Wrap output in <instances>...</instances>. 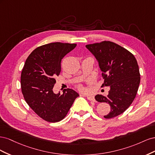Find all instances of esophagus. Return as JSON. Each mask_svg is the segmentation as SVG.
Masks as SVG:
<instances>
[{
  "label": "esophagus",
  "instance_id": "34e87169",
  "mask_svg": "<svg viewBox=\"0 0 155 155\" xmlns=\"http://www.w3.org/2000/svg\"><path fill=\"white\" fill-rule=\"evenodd\" d=\"M87 98L90 101H96L95 98L93 96H87Z\"/></svg>",
  "mask_w": 155,
  "mask_h": 155
}]
</instances>
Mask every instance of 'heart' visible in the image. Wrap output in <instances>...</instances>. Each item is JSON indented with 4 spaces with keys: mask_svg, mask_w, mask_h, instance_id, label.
<instances>
[{
    "mask_svg": "<svg viewBox=\"0 0 155 155\" xmlns=\"http://www.w3.org/2000/svg\"><path fill=\"white\" fill-rule=\"evenodd\" d=\"M78 88H79V90H81V91H83V90H84V88H83V87L82 85H79V86H78Z\"/></svg>",
    "mask_w": 155,
    "mask_h": 155,
    "instance_id": "b5f03b06",
    "label": "heart"
}]
</instances>
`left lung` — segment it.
Listing matches in <instances>:
<instances>
[{
  "label": "left lung",
  "mask_w": 155,
  "mask_h": 155,
  "mask_svg": "<svg viewBox=\"0 0 155 155\" xmlns=\"http://www.w3.org/2000/svg\"><path fill=\"white\" fill-rule=\"evenodd\" d=\"M94 55L102 72L104 83L110 87L109 94H97L95 99L110 106L109 113L104 116L110 119L122 114L137 96L140 82L137 61L133 54L113 42L102 41L86 45Z\"/></svg>",
  "instance_id": "obj_1"
}]
</instances>
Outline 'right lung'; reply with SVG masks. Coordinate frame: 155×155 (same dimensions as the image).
<instances>
[{
  "label": "right lung",
  "mask_w": 155,
  "mask_h": 155,
  "mask_svg": "<svg viewBox=\"0 0 155 155\" xmlns=\"http://www.w3.org/2000/svg\"><path fill=\"white\" fill-rule=\"evenodd\" d=\"M76 44L51 43L35 49L26 60L21 76L26 102L42 119L58 122L67 116L79 94L71 88L55 94V78L61 72V59Z\"/></svg>",
  "instance_id": "add662e5"
}]
</instances>
